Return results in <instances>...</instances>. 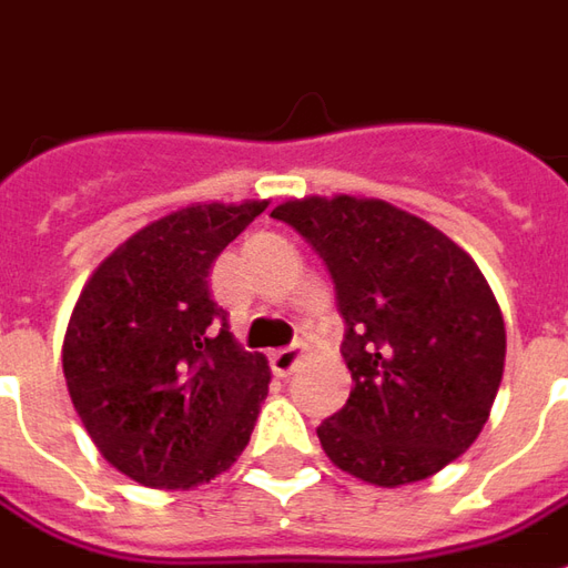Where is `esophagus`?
<instances>
[{
	"mask_svg": "<svg viewBox=\"0 0 568 568\" xmlns=\"http://www.w3.org/2000/svg\"><path fill=\"white\" fill-rule=\"evenodd\" d=\"M304 359H307V347H304V344H292V347H285V351L271 353V366L280 378L295 375L297 368L304 366Z\"/></svg>",
	"mask_w": 568,
	"mask_h": 568,
	"instance_id": "obj_1",
	"label": "esophagus"
}]
</instances>
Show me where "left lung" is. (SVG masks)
Wrapping results in <instances>:
<instances>
[{
  "instance_id": "obj_1",
  "label": "left lung",
  "mask_w": 568,
  "mask_h": 568,
  "mask_svg": "<svg viewBox=\"0 0 568 568\" xmlns=\"http://www.w3.org/2000/svg\"><path fill=\"white\" fill-rule=\"evenodd\" d=\"M320 252L347 323L351 399L316 427L344 474L396 489L439 474L489 422L505 316L477 261L384 200L304 196L271 212Z\"/></svg>"
}]
</instances>
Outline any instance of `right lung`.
Returning a JSON list of instances; mask_svg holds the SVG:
<instances>
[{"label": "right lung", "mask_w": 568, "mask_h": 568, "mask_svg": "<svg viewBox=\"0 0 568 568\" xmlns=\"http://www.w3.org/2000/svg\"><path fill=\"white\" fill-rule=\"evenodd\" d=\"M267 200L193 202L134 230L91 271L63 332L67 390L91 443L150 489L227 474L271 384L245 353L209 273Z\"/></svg>", "instance_id": "1"}]
</instances>
